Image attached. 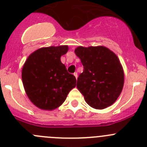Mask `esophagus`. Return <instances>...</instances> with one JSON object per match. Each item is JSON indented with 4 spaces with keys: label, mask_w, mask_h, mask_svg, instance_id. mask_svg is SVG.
<instances>
[{
    "label": "esophagus",
    "mask_w": 147,
    "mask_h": 147,
    "mask_svg": "<svg viewBox=\"0 0 147 147\" xmlns=\"http://www.w3.org/2000/svg\"><path fill=\"white\" fill-rule=\"evenodd\" d=\"M74 76L75 77V78H78V73H77V72H75V73H74Z\"/></svg>",
    "instance_id": "obj_1"
}]
</instances>
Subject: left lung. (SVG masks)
<instances>
[{"instance_id": "8db88e82", "label": "left lung", "mask_w": 147, "mask_h": 147, "mask_svg": "<svg viewBox=\"0 0 147 147\" xmlns=\"http://www.w3.org/2000/svg\"><path fill=\"white\" fill-rule=\"evenodd\" d=\"M84 67L77 87L85 102L97 109H105L117 100L124 86V70L117 56L104 46H79L75 50Z\"/></svg>"}]
</instances>
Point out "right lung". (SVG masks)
Segmentation results:
<instances>
[{"instance_id": "obj_1", "label": "right lung", "mask_w": 147, "mask_h": 147, "mask_svg": "<svg viewBox=\"0 0 147 147\" xmlns=\"http://www.w3.org/2000/svg\"><path fill=\"white\" fill-rule=\"evenodd\" d=\"M67 51V45L42 47L30 55L23 65L25 91L40 109L53 110L60 107L76 86L75 77L67 71L60 60Z\"/></svg>"}]
</instances>
